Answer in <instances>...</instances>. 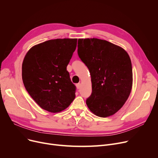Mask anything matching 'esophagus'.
Returning a JSON list of instances; mask_svg holds the SVG:
<instances>
[{
	"label": "esophagus",
	"mask_w": 158,
	"mask_h": 158,
	"mask_svg": "<svg viewBox=\"0 0 158 158\" xmlns=\"http://www.w3.org/2000/svg\"><path fill=\"white\" fill-rule=\"evenodd\" d=\"M76 87L77 89H79L80 87H81V83H77L76 84Z\"/></svg>",
	"instance_id": "34e87169"
}]
</instances>
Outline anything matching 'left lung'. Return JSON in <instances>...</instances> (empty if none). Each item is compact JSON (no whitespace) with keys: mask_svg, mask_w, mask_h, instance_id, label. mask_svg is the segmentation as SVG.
<instances>
[{"mask_svg":"<svg viewBox=\"0 0 158 158\" xmlns=\"http://www.w3.org/2000/svg\"><path fill=\"white\" fill-rule=\"evenodd\" d=\"M79 57L89 69L92 93L89 110L100 117L117 113L125 104L132 86L131 61L123 48L97 38L78 40Z\"/></svg>","mask_w":158,"mask_h":158,"instance_id":"obj_1","label":"left lung"}]
</instances>
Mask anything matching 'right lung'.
Instances as JSON below:
<instances>
[{
    "label": "right lung",
    "mask_w": 158,
    "mask_h": 158,
    "mask_svg": "<svg viewBox=\"0 0 158 158\" xmlns=\"http://www.w3.org/2000/svg\"><path fill=\"white\" fill-rule=\"evenodd\" d=\"M77 39L50 40L31 47L22 63V80L31 97L41 108L59 113L76 97V86L66 66Z\"/></svg>",
    "instance_id": "right-lung-1"
}]
</instances>
